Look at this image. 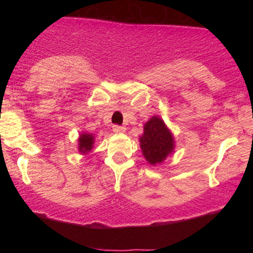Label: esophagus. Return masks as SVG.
I'll return each instance as SVG.
<instances>
[{"mask_svg":"<svg viewBox=\"0 0 253 253\" xmlns=\"http://www.w3.org/2000/svg\"><path fill=\"white\" fill-rule=\"evenodd\" d=\"M113 130H114L115 133H124L125 130H126V128H125L124 126H119V125H114V126H113Z\"/></svg>","mask_w":253,"mask_h":253,"instance_id":"esophagus-1","label":"esophagus"}]
</instances>
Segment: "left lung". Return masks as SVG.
Masks as SVG:
<instances>
[{
  "mask_svg": "<svg viewBox=\"0 0 253 253\" xmlns=\"http://www.w3.org/2000/svg\"><path fill=\"white\" fill-rule=\"evenodd\" d=\"M139 141L145 159L151 165L161 164L175 149L172 133L158 117H152L144 125V133Z\"/></svg>",
  "mask_w": 253,
  "mask_h": 253,
  "instance_id": "8db88e82",
  "label": "left lung"
}]
</instances>
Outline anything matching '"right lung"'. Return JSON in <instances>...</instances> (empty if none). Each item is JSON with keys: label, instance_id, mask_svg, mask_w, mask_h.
I'll list each match as a JSON object with an SVG mask.
<instances>
[{"label": "right lung", "instance_id": "obj_1", "mask_svg": "<svg viewBox=\"0 0 253 253\" xmlns=\"http://www.w3.org/2000/svg\"><path fill=\"white\" fill-rule=\"evenodd\" d=\"M94 135L89 134V133H81L80 138H78V151L83 155L90 152L94 145Z\"/></svg>", "mask_w": 253, "mask_h": 253}]
</instances>
